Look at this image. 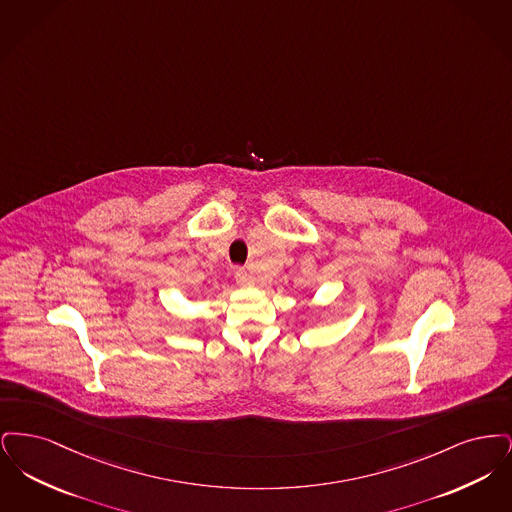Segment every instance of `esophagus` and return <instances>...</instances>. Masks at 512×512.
Wrapping results in <instances>:
<instances>
[{"label": "esophagus", "mask_w": 512, "mask_h": 512, "mask_svg": "<svg viewBox=\"0 0 512 512\" xmlns=\"http://www.w3.org/2000/svg\"><path fill=\"white\" fill-rule=\"evenodd\" d=\"M236 282H238V286H242V288H249V286L255 284L253 276H251L245 268H238V270H236Z\"/></svg>", "instance_id": "1"}]
</instances>
